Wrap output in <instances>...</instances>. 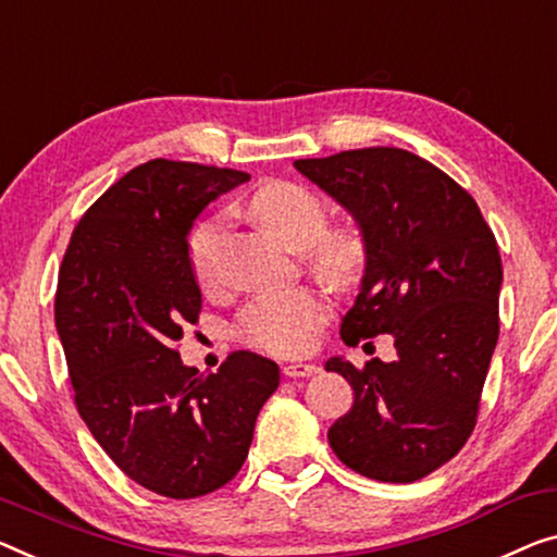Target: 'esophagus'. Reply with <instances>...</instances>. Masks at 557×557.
Returning <instances> with one entry per match:
<instances>
[{"mask_svg":"<svg viewBox=\"0 0 557 557\" xmlns=\"http://www.w3.org/2000/svg\"><path fill=\"white\" fill-rule=\"evenodd\" d=\"M282 372H285V377H310V375H318L320 368L312 362H287L285 368H282Z\"/></svg>","mask_w":557,"mask_h":557,"instance_id":"obj_1","label":"esophagus"}]
</instances>
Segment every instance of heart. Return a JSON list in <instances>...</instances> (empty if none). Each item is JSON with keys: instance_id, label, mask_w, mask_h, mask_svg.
<instances>
[{"instance_id": "1", "label": "heart", "mask_w": 557, "mask_h": 557, "mask_svg": "<svg viewBox=\"0 0 557 557\" xmlns=\"http://www.w3.org/2000/svg\"><path fill=\"white\" fill-rule=\"evenodd\" d=\"M250 214L289 250H302L305 262L332 287H350L362 277L368 245L358 230H322L327 205L295 182H268L250 197ZM225 232L222 218L199 222L189 237V264L197 285L212 293L220 285V239ZM330 305L314 287L257 297L239 314V332L260 350L295 355L312 345L314 332L327 320Z\"/></svg>"}]
</instances>
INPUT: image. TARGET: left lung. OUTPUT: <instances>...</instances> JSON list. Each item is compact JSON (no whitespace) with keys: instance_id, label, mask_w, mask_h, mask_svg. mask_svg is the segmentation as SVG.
<instances>
[{"instance_id":"8db88e82","label":"left lung","mask_w":557,"mask_h":557,"mask_svg":"<svg viewBox=\"0 0 557 557\" xmlns=\"http://www.w3.org/2000/svg\"><path fill=\"white\" fill-rule=\"evenodd\" d=\"M295 170L352 214L368 245L345 345L393 335L397 358L358 370L350 412L332 422V453L383 483H412L458 455L475 428L497 345L503 262L475 199L422 157L397 147L350 149Z\"/></svg>"}]
</instances>
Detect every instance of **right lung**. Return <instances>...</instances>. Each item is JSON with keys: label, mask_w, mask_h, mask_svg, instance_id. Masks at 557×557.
Listing matches in <instances>:
<instances>
[{"label": "right lung", "mask_w": 557, "mask_h": 557, "mask_svg": "<svg viewBox=\"0 0 557 557\" xmlns=\"http://www.w3.org/2000/svg\"><path fill=\"white\" fill-rule=\"evenodd\" d=\"M247 180L195 162L139 164L82 214L57 282V335L82 420L124 475L174 500L237 475L280 385L277 364L250 350L210 375L174 350L202 307L189 230Z\"/></svg>", "instance_id": "add662e5"}]
</instances>
